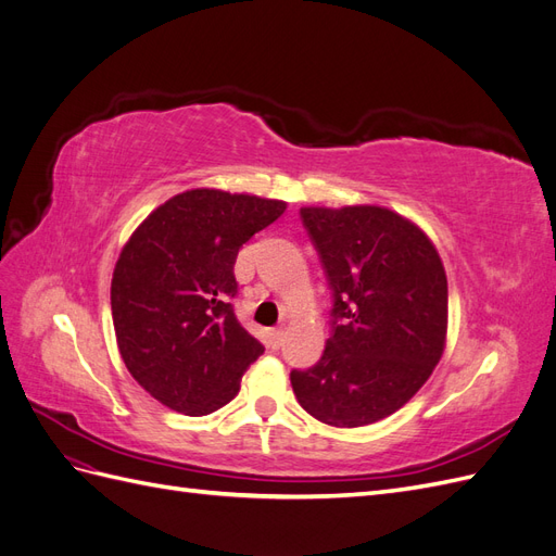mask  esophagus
Instances as JSON below:
<instances>
[{
    "label": "esophagus",
    "mask_w": 556,
    "mask_h": 556,
    "mask_svg": "<svg viewBox=\"0 0 556 556\" xmlns=\"http://www.w3.org/2000/svg\"><path fill=\"white\" fill-rule=\"evenodd\" d=\"M282 339H285V331L282 329H271V331H268V345H271L274 350H278L282 345Z\"/></svg>",
    "instance_id": "esophagus-1"
}]
</instances>
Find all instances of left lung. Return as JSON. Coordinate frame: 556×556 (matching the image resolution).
<instances>
[{
	"mask_svg": "<svg viewBox=\"0 0 556 556\" xmlns=\"http://www.w3.org/2000/svg\"><path fill=\"white\" fill-rule=\"evenodd\" d=\"M333 290V333L308 371H292L301 408L355 429L419 392L447 341V276L427 231L376 204L304 206Z\"/></svg>",
	"mask_w": 556,
	"mask_h": 556,
	"instance_id": "left-lung-1",
	"label": "left lung"
}]
</instances>
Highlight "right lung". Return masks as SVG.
I'll return each mask as SVG.
<instances>
[{"label":"right lung","instance_id":"obj_1","mask_svg":"<svg viewBox=\"0 0 556 556\" xmlns=\"http://www.w3.org/2000/svg\"><path fill=\"white\" fill-rule=\"evenodd\" d=\"M285 208L280 199L194 188L131 231L113 268V329L127 371L162 406L199 417L239 394L264 348L229 304L233 262Z\"/></svg>","mask_w":556,"mask_h":556}]
</instances>
